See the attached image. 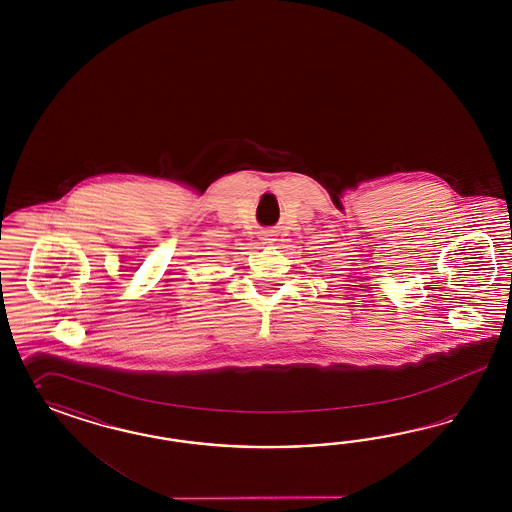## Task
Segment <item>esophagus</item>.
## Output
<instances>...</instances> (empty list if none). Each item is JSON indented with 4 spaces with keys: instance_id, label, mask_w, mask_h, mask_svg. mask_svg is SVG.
Returning <instances> with one entry per match:
<instances>
[{
    "instance_id": "1",
    "label": "esophagus",
    "mask_w": 512,
    "mask_h": 512,
    "mask_svg": "<svg viewBox=\"0 0 512 512\" xmlns=\"http://www.w3.org/2000/svg\"><path fill=\"white\" fill-rule=\"evenodd\" d=\"M261 240H264V244H272V242H276V234L274 231H263Z\"/></svg>"
}]
</instances>
